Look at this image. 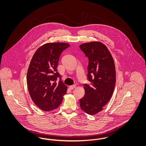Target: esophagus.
Segmentation results:
<instances>
[{"label": "esophagus", "instance_id": "1", "mask_svg": "<svg viewBox=\"0 0 146 146\" xmlns=\"http://www.w3.org/2000/svg\"><path fill=\"white\" fill-rule=\"evenodd\" d=\"M76 85H71L70 86V90H73L74 89H75L76 88Z\"/></svg>", "mask_w": 146, "mask_h": 146}]
</instances>
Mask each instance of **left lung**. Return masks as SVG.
<instances>
[{
	"mask_svg": "<svg viewBox=\"0 0 146 146\" xmlns=\"http://www.w3.org/2000/svg\"><path fill=\"white\" fill-rule=\"evenodd\" d=\"M89 58L88 79L90 85L84 84L85 95L80 100L81 109L95 115L101 111L110 100L114 90L116 72L113 58L101 42H85L80 45Z\"/></svg>",
	"mask_w": 146,
	"mask_h": 146,
	"instance_id": "left-lung-1",
	"label": "left lung"
}]
</instances>
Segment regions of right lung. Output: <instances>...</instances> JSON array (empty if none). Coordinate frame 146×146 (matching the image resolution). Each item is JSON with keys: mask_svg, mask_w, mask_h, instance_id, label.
I'll use <instances>...</instances> for the list:
<instances>
[{"mask_svg": "<svg viewBox=\"0 0 146 146\" xmlns=\"http://www.w3.org/2000/svg\"><path fill=\"white\" fill-rule=\"evenodd\" d=\"M70 46L66 42L44 44L36 50L29 63L28 92L35 105L44 111L57 108L66 94L67 86L61 81L57 67L62 52Z\"/></svg>", "mask_w": 146, "mask_h": 146, "instance_id": "right-lung-1", "label": "right lung"}]
</instances>
